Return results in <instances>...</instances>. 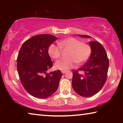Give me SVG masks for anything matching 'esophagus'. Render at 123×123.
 I'll return each mask as SVG.
<instances>
[{
	"label": "esophagus",
	"instance_id": "obj_1",
	"mask_svg": "<svg viewBox=\"0 0 123 123\" xmlns=\"http://www.w3.org/2000/svg\"><path fill=\"white\" fill-rule=\"evenodd\" d=\"M61 72L62 74H64L66 72V70H61Z\"/></svg>",
	"mask_w": 123,
	"mask_h": 123
}]
</instances>
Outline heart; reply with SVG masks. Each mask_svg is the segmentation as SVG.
I'll list each match as a JSON object with an SVG mask.
<instances>
[{
    "label": "heart",
    "mask_w": 123,
    "mask_h": 123,
    "mask_svg": "<svg viewBox=\"0 0 123 123\" xmlns=\"http://www.w3.org/2000/svg\"><path fill=\"white\" fill-rule=\"evenodd\" d=\"M59 46L51 44L48 49V52L51 59H59L61 55V49L69 50L66 60H60L56 62L55 68L61 70H67L74 67L77 63L82 64L86 62L90 57L91 48L87 43H82L79 39L74 37H69L62 39L58 42Z\"/></svg>",
    "instance_id": "heart-1"
}]
</instances>
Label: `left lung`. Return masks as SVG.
Masks as SVG:
<instances>
[{
    "label": "left lung",
    "instance_id": "1",
    "mask_svg": "<svg viewBox=\"0 0 123 123\" xmlns=\"http://www.w3.org/2000/svg\"><path fill=\"white\" fill-rule=\"evenodd\" d=\"M84 38H91L87 35H79ZM92 52L90 57L84 66L73 72L72 85L74 90L84 97H90L101 90L107 79L109 61L106 52L99 42H89ZM79 71L83 74H79Z\"/></svg>",
    "mask_w": 123,
    "mask_h": 123
}]
</instances>
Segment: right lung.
Masks as SVG:
<instances>
[{
  "mask_svg": "<svg viewBox=\"0 0 123 123\" xmlns=\"http://www.w3.org/2000/svg\"><path fill=\"white\" fill-rule=\"evenodd\" d=\"M57 39L49 34L35 35L24 42L19 50L17 68L20 80L25 89L37 98L51 96L59 87L60 70L47 73L53 67L48 49Z\"/></svg>",
  "mask_w": 123,
  "mask_h": 123,
  "instance_id": "obj_1",
  "label": "right lung"
}]
</instances>
